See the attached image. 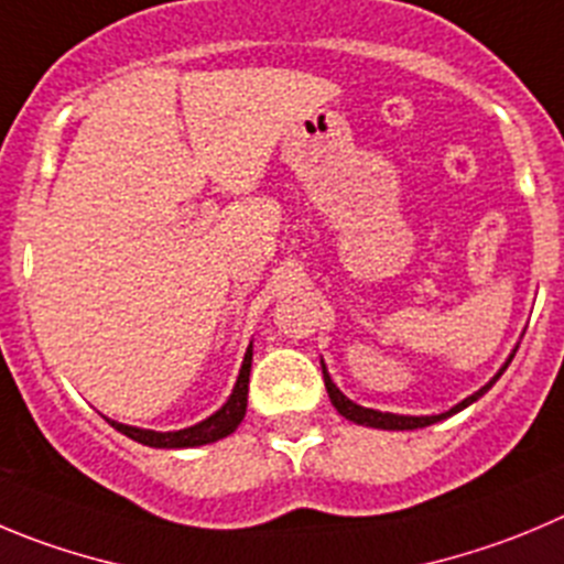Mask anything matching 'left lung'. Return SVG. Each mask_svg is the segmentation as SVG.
I'll use <instances>...</instances> for the list:
<instances>
[{"label": "left lung", "instance_id": "1", "mask_svg": "<svg viewBox=\"0 0 564 564\" xmlns=\"http://www.w3.org/2000/svg\"><path fill=\"white\" fill-rule=\"evenodd\" d=\"M514 354H518V345H514V350H512V354H509V359L503 361L501 370H498L496 376L489 378V381L484 383V387L478 389V392H473L470 398H465V401L456 403L454 409H448V412H442V414H392V412H378V409L359 406V403L350 401V398H347V394L341 392L339 387H336L334 378H330L328 367H325V361H323V359H319V365H323V378H325V389H328L330 403H334L336 412H339L341 417L350 420V423H356V425H367V429H383V431H412V429H425V425L440 423V420L451 417V414L462 412V409H467V406H470V403H476L478 398H481V394L487 392V389L492 387V383H496L498 378L503 376V370H507L509 361L514 359Z\"/></svg>", "mask_w": 564, "mask_h": 564}]
</instances>
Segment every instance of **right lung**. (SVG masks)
<instances>
[{"label":"right lung","mask_w":564,"mask_h":564,"mask_svg":"<svg viewBox=\"0 0 564 564\" xmlns=\"http://www.w3.org/2000/svg\"><path fill=\"white\" fill-rule=\"evenodd\" d=\"M250 367H252V345L247 347L245 361H241L239 378L234 383V392H230L228 401L223 403V409L210 414V417L199 420V423L188 425L181 431H152V429H139V425H124L116 423V420L105 417L113 425L119 434L130 436V440L141 442V445H150V448H197V445H210V442L225 440V436L234 434L239 429V423L245 420L247 412V383H250Z\"/></svg>","instance_id":"1"}]
</instances>
